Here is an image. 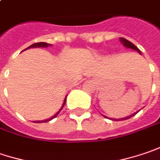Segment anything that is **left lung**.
I'll return each mask as SVG.
<instances>
[{"mask_svg": "<svg viewBox=\"0 0 160 160\" xmlns=\"http://www.w3.org/2000/svg\"><path fill=\"white\" fill-rule=\"evenodd\" d=\"M120 41H121L122 43L123 44V45L124 46H126V47H128V48H131V49H133V50H135V51H137V52H139L140 53H141V51L136 47L135 45H133L132 43H131L130 41H128L127 39H125V38H120ZM137 113H135V114H132V115H130V116H127L126 118H122V119H118V120H125V119H129V118H131L132 116H133V115H135ZM116 121H117V119H116Z\"/></svg>", "mask_w": 160, "mask_h": 160, "instance_id": "left-lung-1", "label": "left lung"}]
</instances>
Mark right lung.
I'll use <instances>...</instances> for the list:
<instances>
[{"instance_id": "obj_1", "label": "right lung", "mask_w": 160, "mask_h": 160, "mask_svg": "<svg viewBox=\"0 0 160 160\" xmlns=\"http://www.w3.org/2000/svg\"><path fill=\"white\" fill-rule=\"evenodd\" d=\"M50 44H47V43H45V42H39V43H36V44H33V45H31L30 46H28V48H26V49H28V48H35V47H47V46H50ZM25 49V50H26ZM65 102H66V98H65V99H64V102H63V105H62V108L60 109L59 111L55 114V115H53L52 117H51V118H49V119H47V120H44V121H35V122H48L50 121V120H52V118H54V117H56L57 115H58V114H59L60 112H61V110L62 109V108H63V106H64V104H65Z\"/></svg>"}]
</instances>
